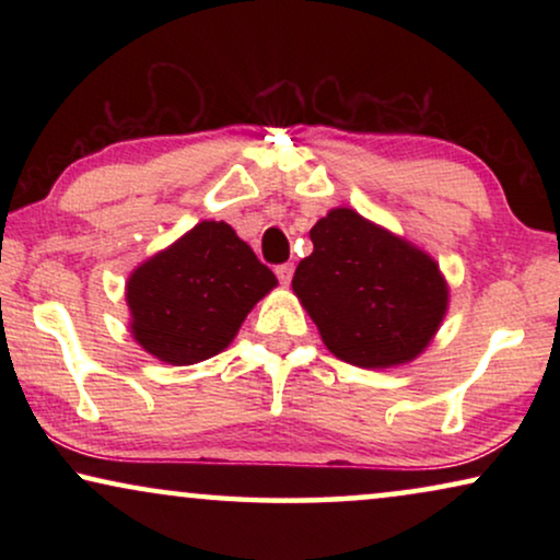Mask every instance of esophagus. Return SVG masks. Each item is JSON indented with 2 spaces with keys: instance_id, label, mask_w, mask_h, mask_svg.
Listing matches in <instances>:
<instances>
[{
  "instance_id": "obj_1",
  "label": "esophagus",
  "mask_w": 560,
  "mask_h": 560,
  "mask_svg": "<svg viewBox=\"0 0 560 560\" xmlns=\"http://www.w3.org/2000/svg\"><path fill=\"white\" fill-rule=\"evenodd\" d=\"M275 275H278V280L282 282V285H288V282L293 280V265H290V262L278 265V267H275Z\"/></svg>"
}]
</instances>
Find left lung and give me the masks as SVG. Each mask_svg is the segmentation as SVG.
Returning a JSON list of instances; mask_svg holds the SVG:
<instances>
[{"mask_svg":"<svg viewBox=\"0 0 560 560\" xmlns=\"http://www.w3.org/2000/svg\"><path fill=\"white\" fill-rule=\"evenodd\" d=\"M311 242L293 290L328 351L377 370L416 359L448 305L439 265L351 209L328 211Z\"/></svg>","mask_w":560,"mask_h":560,"instance_id":"8db88e82","label":"left lung"}]
</instances>
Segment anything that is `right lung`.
I'll return each instance as SVG.
<instances>
[{"mask_svg":"<svg viewBox=\"0 0 560 560\" xmlns=\"http://www.w3.org/2000/svg\"><path fill=\"white\" fill-rule=\"evenodd\" d=\"M272 270L224 221H201L173 247L137 267L127 282L132 334L167 364L203 362L229 347Z\"/></svg>","mask_w":560,"mask_h":560,"instance_id":"obj_1","label":"right lung"}]
</instances>
